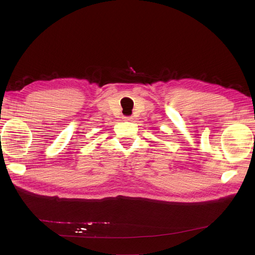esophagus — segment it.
Wrapping results in <instances>:
<instances>
[{"mask_svg": "<svg viewBox=\"0 0 255 255\" xmlns=\"http://www.w3.org/2000/svg\"><path fill=\"white\" fill-rule=\"evenodd\" d=\"M123 120H125V121H132L133 118L130 117V116H125V117H123Z\"/></svg>", "mask_w": 255, "mask_h": 255, "instance_id": "obj_1", "label": "esophagus"}]
</instances>
